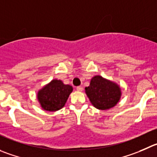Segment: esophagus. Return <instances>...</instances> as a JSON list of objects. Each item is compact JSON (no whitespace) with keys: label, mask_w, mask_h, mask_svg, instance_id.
<instances>
[{"label":"esophagus","mask_w":157,"mask_h":157,"mask_svg":"<svg viewBox=\"0 0 157 157\" xmlns=\"http://www.w3.org/2000/svg\"><path fill=\"white\" fill-rule=\"evenodd\" d=\"M76 89H77L78 92H82V91L83 90V88L82 87V86H78V87H76Z\"/></svg>","instance_id":"esophagus-1"}]
</instances>
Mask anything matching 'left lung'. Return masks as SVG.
Instances as JSON below:
<instances>
[{"label":"left lung","mask_w":157,"mask_h":157,"mask_svg":"<svg viewBox=\"0 0 157 157\" xmlns=\"http://www.w3.org/2000/svg\"><path fill=\"white\" fill-rule=\"evenodd\" d=\"M85 89L91 103L98 109L105 110L113 108L121 97L120 87L100 75L94 76L91 79L89 86Z\"/></svg>","instance_id":"obj_1"}]
</instances>
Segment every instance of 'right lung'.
<instances>
[{
    "mask_svg": "<svg viewBox=\"0 0 157 157\" xmlns=\"http://www.w3.org/2000/svg\"><path fill=\"white\" fill-rule=\"evenodd\" d=\"M72 90L69 85H65L61 80L54 79L38 92V99L44 110L57 111L65 105Z\"/></svg>",
    "mask_w": 157,
    "mask_h": 157,
    "instance_id": "obj_1",
    "label": "right lung"
}]
</instances>
